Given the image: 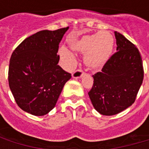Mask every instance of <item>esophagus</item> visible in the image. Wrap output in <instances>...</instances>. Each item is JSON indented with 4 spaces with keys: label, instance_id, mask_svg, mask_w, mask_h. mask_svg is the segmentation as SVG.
Returning a JSON list of instances; mask_svg holds the SVG:
<instances>
[{
    "label": "esophagus",
    "instance_id": "esophagus-1",
    "mask_svg": "<svg viewBox=\"0 0 149 149\" xmlns=\"http://www.w3.org/2000/svg\"><path fill=\"white\" fill-rule=\"evenodd\" d=\"M83 74H84V72L81 71V70H77V71H75L72 73V78H74V79H79V78L82 77Z\"/></svg>",
    "mask_w": 149,
    "mask_h": 149
}]
</instances>
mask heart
Listing matches in <instances>:
<instances>
[{"label": "heart", "mask_w": 149, "mask_h": 149, "mask_svg": "<svg viewBox=\"0 0 149 149\" xmlns=\"http://www.w3.org/2000/svg\"><path fill=\"white\" fill-rule=\"evenodd\" d=\"M69 47L74 52H86L84 55L85 65L90 69L99 70L103 68L112 55L114 38L109 32H98L72 40ZM59 55L68 65H71L75 61L73 53L65 47L59 49Z\"/></svg>", "instance_id": "1"}]
</instances>
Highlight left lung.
I'll return each mask as SVG.
<instances>
[{
  "label": "left lung",
  "instance_id": "obj_1",
  "mask_svg": "<svg viewBox=\"0 0 149 149\" xmlns=\"http://www.w3.org/2000/svg\"><path fill=\"white\" fill-rule=\"evenodd\" d=\"M116 51L99 72L93 76L88 93L94 109L104 116L120 113L134 103L144 79L141 53L137 48L115 32Z\"/></svg>",
  "mask_w": 149,
  "mask_h": 149
}]
</instances>
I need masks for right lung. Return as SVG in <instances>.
<instances>
[{
    "instance_id": "right-lung-1",
    "label": "right lung",
    "mask_w": 149,
    "mask_h": 149,
    "mask_svg": "<svg viewBox=\"0 0 149 149\" xmlns=\"http://www.w3.org/2000/svg\"><path fill=\"white\" fill-rule=\"evenodd\" d=\"M68 27L42 30L27 37L15 49L8 67V84L17 105L34 116L55 107L71 74L58 64L59 44Z\"/></svg>"
}]
</instances>
